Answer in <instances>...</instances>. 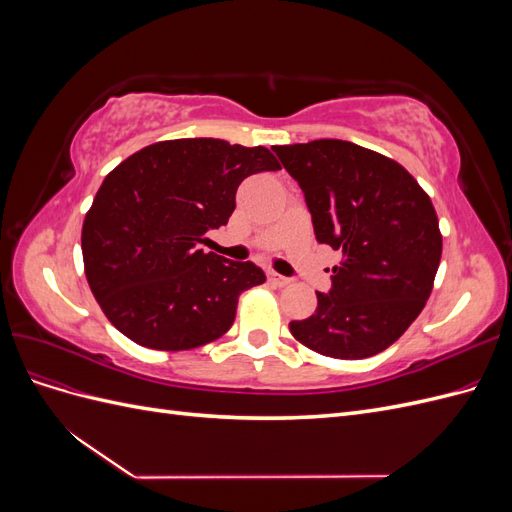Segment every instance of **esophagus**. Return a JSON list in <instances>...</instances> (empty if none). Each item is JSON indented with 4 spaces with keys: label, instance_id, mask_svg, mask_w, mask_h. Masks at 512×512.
Listing matches in <instances>:
<instances>
[{
    "label": "esophagus",
    "instance_id": "esophagus-1",
    "mask_svg": "<svg viewBox=\"0 0 512 512\" xmlns=\"http://www.w3.org/2000/svg\"><path fill=\"white\" fill-rule=\"evenodd\" d=\"M269 282L275 284L277 288H284V286L292 284L290 277H284V275H280V273H269Z\"/></svg>",
    "mask_w": 512,
    "mask_h": 512
}]
</instances>
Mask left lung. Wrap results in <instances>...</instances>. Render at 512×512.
Masks as SVG:
<instances>
[{
  "label": "left lung",
  "mask_w": 512,
  "mask_h": 512,
  "mask_svg": "<svg viewBox=\"0 0 512 512\" xmlns=\"http://www.w3.org/2000/svg\"><path fill=\"white\" fill-rule=\"evenodd\" d=\"M299 183L316 239L339 250L331 290L290 333L333 359H367L423 312L442 256L431 198L395 160L337 138L273 147Z\"/></svg>",
  "instance_id": "1"
}]
</instances>
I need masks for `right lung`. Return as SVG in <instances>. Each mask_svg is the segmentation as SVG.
I'll list each match as a JSON object with an SVG mask.
<instances>
[{
  "label": "right lung",
  "mask_w": 512,
  "mask_h": 512,
  "mask_svg": "<svg viewBox=\"0 0 512 512\" xmlns=\"http://www.w3.org/2000/svg\"><path fill=\"white\" fill-rule=\"evenodd\" d=\"M280 170L265 147L177 138L132 153L106 175L83 222L91 292L113 327L153 350H190L222 337L239 294L267 280L254 262L205 254L228 224L239 183Z\"/></svg>",
  "instance_id": "1"
}]
</instances>
